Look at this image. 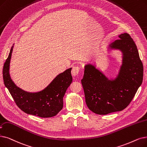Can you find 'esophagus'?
I'll list each match as a JSON object with an SVG mask.
<instances>
[{"label": "esophagus", "mask_w": 147, "mask_h": 147, "mask_svg": "<svg viewBox=\"0 0 147 147\" xmlns=\"http://www.w3.org/2000/svg\"><path fill=\"white\" fill-rule=\"evenodd\" d=\"M79 71H80V68L79 67H77V66L73 67L71 70V74L73 77H76V76H78L79 73Z\"/></svg>", "instance_id": "1"}]
</instances>
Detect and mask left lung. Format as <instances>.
Wrapping results in <instances>:
<instances>
[{"label": "left lung", "mask_w": 147, "mask_h": 147, "mask_svg": "<svg viewBox=\"0 0 147 147\" xmlns=\"http://www.w3.org/2000/svg\"><path fill=\"white\" fill-rule=\"evenodd\" d=\"M119 38L109 46L123 53L122 65L115 79H108L91 63L85 66L81 82L85 101L89 110L98 115L124 109L142 83L143 64L136 44L129 34H121Z\"/></svg>", "instance_id": "8db88e82"}]
</instances>
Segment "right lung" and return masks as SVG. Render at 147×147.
I'll return each instance as SVG.
<instances>
[{"label":"right lung","mask_w":147,"mask_h":147,"mask_svg":"<svg viewBox=\"0 0 147 147\" xmlns=\"http://www.w3.org/2000/svg\"><path fill=\"white\" fill-rule=\"evenodd\" d=\"M13 46L3 68L4 84L8 88L17 106L28 114L41 118L56 115L63 107V97L73 81L71 68L58 74L43 90L28 92L17 87L11 79L9 63Z\"/></svg>","instance_id":"add662e5"}]
</instances>
